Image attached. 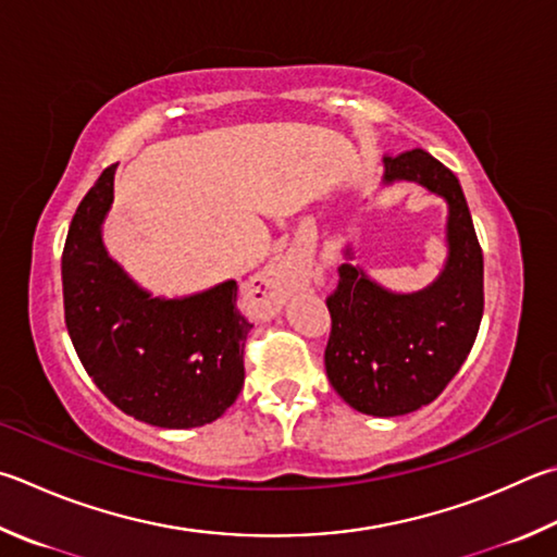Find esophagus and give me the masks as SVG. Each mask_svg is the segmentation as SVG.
Listing matches in <instances>:
<instances>
[{
	"mask_svg": "<svg viewBox=\"0 0 557 557\" xmlns=\"http://www.w3.org/2000/svg\"><path fill=\"white\" fill-rule=\"evenodd\" d=\"M297 272H299V265H297V260L292 258V260L280 262V265L268 270L265 275L252 280L250 292H256V295L260 297L262 313H272L282 305V301H285L292 280L297 277Z\"/></svg>",
	"mask_w": 557,
	"mask_h": 557,
	"instance_id": "obj_1",
	"label": "esophagus"
}]
</instances>
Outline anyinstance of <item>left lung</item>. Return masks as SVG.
<instances>
[{
    "instance_id": "8db88e82",
    "label": "left lung",
    "mask_w": 557,
    "mask_h": 557,
    "mask_svg": "<svg viewBox=\"0 0 557 557\" xmlns=\"http://www.w3.org/2000/svg\"><path fill=\"white\" fill-rule=\"evenodd\" d=\"M384 185L417 182L448 205V260L429 287L399 295L343 262L326 299L331 336L323 362L343 401L370 417L426 407L460 370L484 309V262L458 177L426 150L384 156ZM346 256L352 258L350 248Z\"/></svg>"
}]
</instances>
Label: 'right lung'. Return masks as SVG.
Returning <instances> with one entry per match:
<instances>
[{"instance_id": "add662e5", "label": "right lung", "mask_w": 557, "mask_h": 557, "mask_svg": "<svg viewBox=\"0 0 557 557\" xmlns=\"http://www.w3.org/2000/svg\"><path fill=\"white\" fill-rule=\"evenodd\" d=\"M114 173L116 165H109L99 175L65 238L70 341L87 375L128 417L160 429L205 426L244 389V346L252 323L236 307V280L165 299L126 275L102 240Z\"/></svg>"}]
</instances>
